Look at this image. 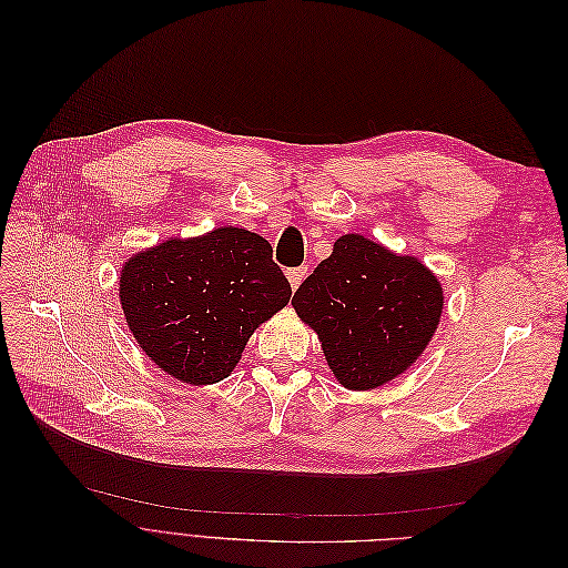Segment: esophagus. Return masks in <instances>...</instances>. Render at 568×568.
Listing matches in <instances>:
<instances>
[{"instance_id":"esophagus-1","label":"esophagus","mask_w":568,"mask_h":568,"mask_svg":"<svg viewBox=\"0 0 568 568\" xmlns=\"http://www.w3.org/2000/svg\"><path fill=\"white\" fill-rule=\"evenodd\" d=\"M305 274H307V267H294V270H286V277H288V284H291V288H298L301 286V282L305 280Z\"/></svg>"}]
</instances>
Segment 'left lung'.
Returning a JSON list of instances; mask_svg holds the SVG:
<instances>
[{
    "instance_id": "8db88e82",
    "label": "left lung",
    "mask_w": 568,
    "mask_h": 568,
    "mask_svg": "<svg viewBox=\"0 0 568 568\" xmlns=\"http://www.w3.org/2000/svg\"><path fill=\"white\" fill-rule=\"evenodd\" d=\"M291 305L317 332L336 382L372 390L417 363L438 329L443 288L417 257L343 234Z\"/></svg>"
}]
</instances>
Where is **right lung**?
<instances>
[{
  "label": "right lung",
  "mask_w": 568,
  "mask_h": 568,
  "mask_svg": "<svg viewBox=\"0 0 568 568\" xmlns=\"http://www.w3.org/2000/svg\"><path fill=\"white\" fill-rule=\"evenodd\" d=\"M291 298L261 234L217 227L132 255L120 305L140 348L178 382L205 386L232 374L257 324Z\"/></svg>",
  "instance_id": "1"
}]
</instances>
